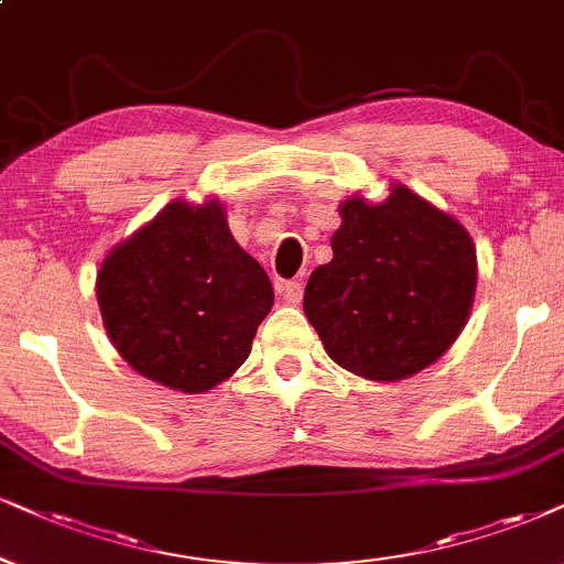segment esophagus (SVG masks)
<instances>
[{"instance_id": "1", "label": "esophagus", "mask_w": 564, "mask_h": 564, "mask_svg": "<svg viewBox=\"0 0 564 564\" xmlns=\"http://www.w3.org/2000/svg\"><path fill=\"white\" fill-rule=\"evenodd\" d=\"M281 294L289 304H299V302H302V296H304V283L302 281L281 283Z\"/></svg>"}]
</instances>
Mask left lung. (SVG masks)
I'll return each mask as SVG.
<instances>
[{
  "label": "left lung",
  "mask_w": 564,
  "mask_h": 564,
  "mask_svg": "<svg viewBox=\"0 0 564 564\" xmlns=\"http://www.w3.org/2000/svg\"><path fill=\"white\" fill-rule=\"evenodd\" d=\"M333 260L310 275L304 315L335 365L393 382L437 361L466 325L476 249L458 220L398 184L380 205H340Z\"/></svg>",
  "instance_id": "8db88e82"
}]
</instances>
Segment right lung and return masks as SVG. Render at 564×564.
I'll use <instances>...</instances> for the list:
<instances>
[{
  "instance_id": "add662e5",
  "label": "right lung",
  "mask_w": 564,
  "mask_h": 564,
  "mask_svg": "<svg viewBox=\"0 0 564 564\" xmlns=\"http://www.w3.org/2000/svg\"><path fill=\"white\" fill-rule=\"evenodd\" d=\"M96 289L127 365L182 393L237 372L273 306L268 273L231 237L216 199L169 203L106 258Z\"/></svg>"
}]
</instances>
